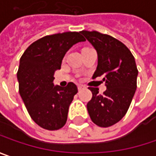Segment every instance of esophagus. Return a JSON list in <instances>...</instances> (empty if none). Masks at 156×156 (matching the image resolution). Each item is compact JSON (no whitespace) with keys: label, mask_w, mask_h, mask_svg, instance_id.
Instances as JSON below:
<instances>
[{"label":"esophagus","mask_w":156,"mask_h":156,"mask_svg":"<svg viewBox=\"0 0 156 156\" xmlns=\"http://www.w3.org/2000/svg\"><path fill=\"white\" fill-rule=\"evenodd\" d=\"M85 86L84 85H78V91H80V90H82L83 88H84Z\"/></svg>","instance_id":"1"}]
</instances>
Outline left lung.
Masks as SVG:
<instances>
[{"mask_svg":"<svg viewBox=\"0 0 156 156\" xmlns=\"http://www.w3.org/2000/svg\"><path fill=\"white\" fill-rule=\"evenodd\" d=\"M97 51L98 65L92 78L103 76L105 90L89 87L92 98L87 110L93 123L101 127L116 124L125 116L137 88L138 70L134 58L125 44L97 31H81Z\"/></svg>","mask_w":156,"mask_h":156,"instance_id":"obj_1","label":"left lung"}]
</instances>
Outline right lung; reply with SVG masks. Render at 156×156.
<instances>
[{"instance_id": "add662e5", "label": "right lung", "mask_w": 156, "mask_h": 156, "mask_svg": "<svg viewBox=\"0 0 156 156\" xmlns=\"http://www.w3.org/2000/svg\"><path fill=\"white\" fill-rule=\"evenodd\" d=\"M80 32H65L38 39L20 59L17 79L19 92L32 119L47 130H58L66 123L69 106L78 87L54 85V72L61 68L66 52L85 42Z\"/></svg>"}]
</instances>
